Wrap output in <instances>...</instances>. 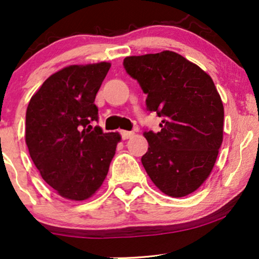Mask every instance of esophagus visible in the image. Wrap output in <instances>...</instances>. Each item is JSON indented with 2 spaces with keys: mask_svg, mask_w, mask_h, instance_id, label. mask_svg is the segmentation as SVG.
Listing matches in <instances>:
<instances>
[{
  "mask_svg": "<svg viewBox=\"0 0 259 259\" xmlns=\"http://www.w3.org/2000/svg\"><path fill=\"white\" fill-rule=\"evenodd\" d=\"M120 134H121L122 139L126 140V139H130L131 137H133L134 136V132H132V131H121V132H120Z\"/></svg>",
  "mask_w": 259,
  "mask_h": 259,
  "instance_id": "obj_1",
  "label": "esophagus"
}]
</instances>
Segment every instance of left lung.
Returning a JSON list of instances; mask_svg holds the SVG:
<instances>
[{
    "mask_svg": "<svg viewBox=\"0 0 259 259\" xmlns=\"http://www.w3.org/2000/svg\"><path fill=\"white\" fill-rule=\"evenodd\" d=\"M123 67L147 94L148 111L162 118L160 132H144L147 175L169 197L194 192L210 176L223 143L224 107L211 76L169 51L128 56Z\"/></svg>",
    "mask_w": 259,
    "mask_h": 259,
    "instance_id": "1",
    "label": "left lung"
}]
</instances>
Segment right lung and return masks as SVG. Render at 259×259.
Returning <instances> with one entry per match:
<instances>
[{
  "instance_id": "add662e5",
  "label": "right lung",
  "mask_w": 259,
  "mask_h": 259,
  "mask_svg": "<svg viewBox=\"0 0 259 259\" xmlns=\"http://www.w3.org/2000/svg\"><path fill=\"white\" fill-rule=\"evenodd\" d=\"M111 63L69 66L53 74L31 97L26 144L40 175L60 196L84 200L104 183L119 133H104L95 97Z\"/></svg>"
}]
</instances>
